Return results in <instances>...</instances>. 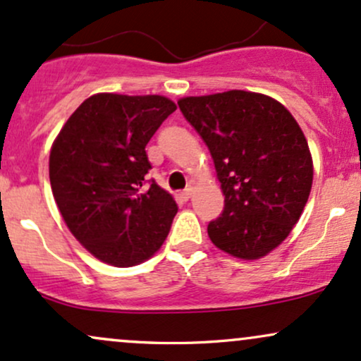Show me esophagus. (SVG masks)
Here are the masks:
<instances>
[{"mask_svg":"<svg viewBox=\"0 0 361 361\" xmlns=\"http://www.w3.org/2000/svg\"><path fill=\"white\" fill-rule=\"evenodd\" d=\"M192 195H193V186H188V188H185L183 192H181V198H183V200H188Z\"/></svg>","mask_w":361,"mask_h":361,"instance_id":"obj_1","label":"esophagus"}]
</instances>
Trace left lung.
<instances>
[{
    "label": "left lung",
    "instance_id": "8db88e82",
    "mask_svg": "<svg viewBox=\"0 0 361 361\" xmlns=\"http://www.w3.org/2000/svg\"><path fill=\"white\" fill-rule=\"evenodd\" d=\"M178 106L209 147L226 195L207 227L210 241L241 259L268 255L300 219L312 186L299 123L281 103L243 90L181 98Z\"/></svg>",
    "mask_w": 361,
    "mask_h": 361
}]
</instances>
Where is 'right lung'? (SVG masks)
<instances>
[{
  "label": "right lung",
  "mask_w": 361,
  "mask_h": 361,
  "mask_svg": "<svg viewBox=\"0 0 361 361\" xmlns=\"http://www.w3.org/2000/svg\"><path fill=\"white\" fill-rule=\"evenodd\" d=\"M175 110L159 94L98 93L78 106L54 140L49 178L56 204L74 238L103 263H142L171 229L178 205L146 180V146Z\"/></svg>",
  "instance_id": "obj_1"
}]
</instances>
